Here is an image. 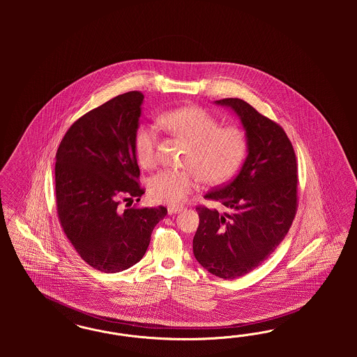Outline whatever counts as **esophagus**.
<instances>
[{"label":"esophagus","instance_id":"1","mask_svg":"<svg viewBox=\"0 0 357 357\" xmlns=\"http://www.w3.org/2000/svg\"><path fill=\"white\" fill-rule=\"evenodd\" d=\"M182 211H183L182 206H169V208H167L169 215H175V213H179V212H182Z\"/></svg>","mask_w":357,"mask_h":357}]
</instances>
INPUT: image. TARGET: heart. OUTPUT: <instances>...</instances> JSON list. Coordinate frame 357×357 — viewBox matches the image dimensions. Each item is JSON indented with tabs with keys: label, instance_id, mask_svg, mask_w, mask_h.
<instances>
[{
	"label": "heart",
	"instance_id": "b5f03b06",
	"mask_svg": "<svg viewBox=\"0 0 357 357\" xmlns=\"http://www.w3.org/2000/svg\"><path fill=\"white\" fill-rule=\"evenodd\" d=\"M158 121L170 135L185 142L182 163L202 181L218 183L237 170L246 148L245 135L238 127H218L209 112L194 106L169 109ZM155 130L141 126L135 137V153L145 169L155 163ZM194 172L161 170L154 174L149 181L153 200L169 206L183 203L196 187Z\"/></svg>",
	"mask_w": 357,
	"mask_h": 357
}]
</instances>
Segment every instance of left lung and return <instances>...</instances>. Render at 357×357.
<instances>
[{
	"label": "left lung",
	"instance_id": "8db88e82",
	"mask_svg": "<svg viewBox=\"0 0 357 357\" xmlns=\"http://www.w3.org/2000/svg\"><path fill=\"white\" fill-rule=\"evenodd\" d=\"M245 130L248 155L237 176L204 196L229 212L197 206L196 260L212 275L236 279L255 270L280 245L297 209V162L287 133L238 98L215 100Z\"/></svg>",
	"mask_w": 357,
	"mask_h": 357
}]
</instances>
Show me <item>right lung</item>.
Returning <instances> with one entry per match:
<instances>
[{
	"instance_id": "right-lung-1",
	"label": "right lung",
	"mask_w": 357,
	"mask_h": 357,
	"mask_svg": "<svg viewBox=\"0 0 357 357\" xmlns=\"http://www.w3.org/2000/svg\"><path fill=\"white\" fill-rule=\"evenodd\" d=\"M142 102L140 91H130L89 111L72 124L56 153L61 227L79 257L105 273L140 261L153 229L167 215L162 206L119 208L120 200L140 202L145 192L137 183L135 153Z\"/></svg>"
}]
</instances>
